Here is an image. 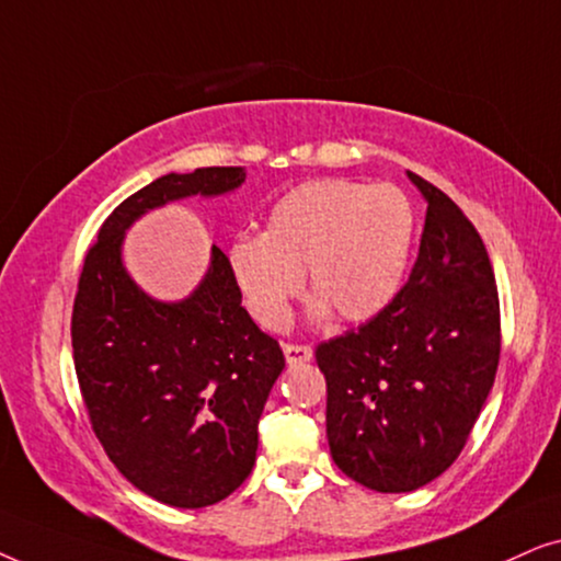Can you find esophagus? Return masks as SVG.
Returning a JSON list of instances; mask_svg holds the SVG:
<instances>
[{"mask_svg":"<svg viewBox=\"0 0 561 561\" xmlns=\"http://www.w3.org/2000/svg\"><path fill=\"white\" fill-rule=\"evenodd\" d=\"M283 355H286V359L290 365H298V363H309L311 359V347L309 344H290V342H286L283 344Z\"/></svg>","mask_w":561,"mask_h":561,"instance_id":"obj_1","label":"esophagus"}]
</instances>
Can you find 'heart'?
Returning <instances> with one entry per match:
<instances>
[{"label":"heart","mask_w":561,"mask_h":561,"mask_svg":"<svg viewBox=\"0 0 561 561\" xmlns=\"http://www.w3.org/2000/svg\"><path fill=\"white\" fill-rule=\"evenodd\" d=\"M416 211L390 183L319 179L290 188L271 206L263 234H237L227 267L244 309L265 329L288 321L304 271L317 296L313 313L365 321L403 286Z\"/></svg>","instance_id":"heart-1"}]
</instances>
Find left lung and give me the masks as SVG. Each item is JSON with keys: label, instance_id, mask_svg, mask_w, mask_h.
I'll return each instance as SVG.
<instances>
[{"label": "left lung", "instance_id": "8db88e82", "mask_svg": "<svg viewBox=\"0 0 561 561\" xmlns=\"http://www.w3.org/2000/svg\"><path fill=\"white\" fill-rule=\"evenodd\" d=\"M426 198L419 257L380 313L317 347L336 467L378 493H409L465 449L501 359V301L482 237L451 198Z\"/></svg>", "mask_w": 561, "mask_h": 561}]
</instances>
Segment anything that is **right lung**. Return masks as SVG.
Here are the masks:
<instances>
[{
  "label": "right lung",
  "mask_w": 561,
  "mask_h": 561,
  "mask_svg": "<svg viewBox=\"0 0 561 561\" xmlns=\"http://www.w3.org/2000/svg\"><path fill=\"white\" fill-rule=\"evenodd\" d=\"M242 181L244 168H196L135 191L104 219L76 290L73 365L91 428L137 490L175 508L214 505L242 485L286 359L242 309L219 248L194 294L160 304L127 275L122 240L148 209Z\"/></svg>",
  "instance_id": "1"
}]
</instances>
